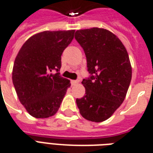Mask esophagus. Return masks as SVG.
Wrapping results in <instances>:
<instances>
[{
	"instance_id": "obj_1",
	"label": "esophagus",
	"mask_w": 153,
	"mask_h": 153,
	"mask_svg": "<svg viewBox=\"0 0 153 153\" xmlns=\"http://www.w3.org/2000/svg\"><path fill=\"white\" fill-rule=\"evenodd\" d=\"M79 83V80L77 79V80H71V84L72 85H76L78 83Z\"/></svg>"
}]
</instances>
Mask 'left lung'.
Segmentation results:
<instances>
[{
    "label": "left lung",
    "instance_id": "obj_1",
    "mask_svg": "<svg viewBox=\"0 0 153 153\" xmlns=\"http://www.w3.org/2000/svg\"><path fill=\"white\" fill-rule=\"evenodd\" d=\"M75 39L83 47L91 76L82 81L85 95L76 99L83 118L102 122L118 109L126 96L132 67L121 41L107 29L77 30Z\"/></svg>",
    "mask_w": 153,
    "mask_h": 153
}]
</instances>
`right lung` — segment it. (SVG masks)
Instances as JSON below:
<instances>
[{"mask_svg":"<svg viewBox=\"0 0 153 153\" xmlns=\"http://www.w3.org/2000/svg\"><path fill=\"white\" fill-rule=\"evenodd\" d=\"M74 30L44 31L29 38L15 60L12 81L19 102L35 118H48L60 108L70 81L57 72Z\"/></svg>","mask_w":153,"mask_h":153,"instance_id":"obj_1","label":"right lung"}]
</instances>
